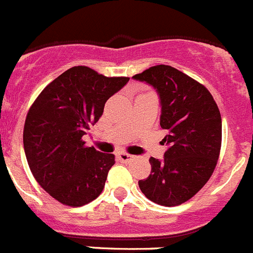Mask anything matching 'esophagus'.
Here are the masks:
<instances>
[{
	"label": "esophagus",
	"instance_id": "obj_1",
	"mask_svg": "<svg viewBox=\"0 0 253 253\" xmlns=\"http://www.w3.org/2000/svg\"><path fill=\"white\" fill-rule=\"evenodd\" d=\"M118 159L121 160L122 162H130L131 160H134V156H132V155L126 154V152H122V154L118 155Z\"/></svg>",
	"mask_w": 253,
	"mask_h": 253
}]
</instances>
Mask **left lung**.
<instances>
[{
    "label": "left lung",
    "mask_w": 253,
    "mask_h": 253,
    "mask_svg": "<svg viewBox=\"0 0 253 253\" xmlns=\"http://www.w3.org/2000/svg\"><path fill=\"white\" fill-rule=\"evenodd\" d=\"M135 80L156 88L162 106L160 126L169 145L162 161L151 157V173L139 181L147 199L176 207L196 196L209 181L221 149V116L204 84L169 65L151 66Z\"/></svg>",
    "instance_id": "8db88e82"
}]
</instances>
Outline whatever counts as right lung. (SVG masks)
<instances>
[{
    "instance_id": "1",
    "label": "right lung",
    "mask_w": 253,
    "mask_h": 253,
    "mask_svg": "<svg viewBox=\"0 0 253 253\" xmlns=\"http://www.w3.org/2000/svg\"><path fill=\"white\" fill-rule=\"evenodd\" d=\"M127 81L74 66L50 82L29 108L23 129L29 169L39 186L64 206L82 207L103 191L116 157L86 146L82 136Z\"/></svg>"
}]
</instances>
